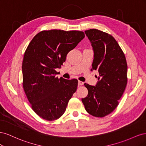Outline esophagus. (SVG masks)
Segmentation results:
<instances>
[{
	"instance_id": "esophagus-1",
	"label": "esophagus",
	"mask_w": 146,
	"mask_h": 146,
	"mask_svg": "<svg viewBox=\"0 0 146 146\" xmlns=\"http://www.w3.org/2000/svg\"><path fill=\"white\" fill-rule=\"evenodd\" d=\"M78 83L79 85H83V84H84V83L83 82H82V81H78Z\"/></svg>"
}]
</instances>
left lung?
Wrapping results in <instances>:
<instances>
[{"label": "left lung", "instance_id": "1", "mask_svg": "<svg viewBox=\"0 0 146 146\" xmlns=\"http://www.w3.org/2000/svg\"><path fill=\"white\" fill-rule=\"evenodd\" d=\"M94 50L92 69L99 76L96 86L85 83L88 94L82 99L86 111L103 117L113 112L127 83V64L124 54L111 35L98 29L85 32Z\"/></svg>", "mask_w": 146, "mask_h": 146}]
</instances>
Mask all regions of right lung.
Here are the masks:
<instances>
[{"mask_svg":"<svg viewBox=\"0 0 146 146\" xmlns=\"http://www.w3.org/2000/svg\"><path fill=\"white\" fill-rule=\"evenodd\" d=\"M85 38L81 31L43 30L30 41L22 66L23 88L32 110L44 119L54 121L64 114L76 91L77 79L56 77L68 53Z\"/></svg>","mask_w":146,"mask_h":146,"instance_id":"1","label":"right lung"}]
</instances>
